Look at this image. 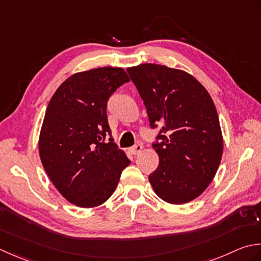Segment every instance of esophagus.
Masks as SVG:
<instances>
[{
    "label": "esophagus",
    "mask_w": 261,
    "mask_h": 261,
    "mask_svg": "<svg viewBox=\"0 0 261 261\" xmlns=\"http://www.w3.org/2000/svg\"><path fill=\"white\" fill-rule=\"evenodd\" d=\"M142 150H143L142 144H136L134 146H132L128 151H129V153L132 154V155H137L138 153L142 152Z\"/></svg>",
    "instance_id": "1"
}]
</instances>
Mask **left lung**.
<instances>
[{
    "instance_id": "obj_1",
    "label": "left lung",
    "mask_w": 261,
    "mask_h": 261,
    "mask_svg": "<svg viewBox=\"0 0 261 261\" xmlns=\"http://www.w3.org/2000/svg\"><path fill=\"white\" fill-rule=\"evenodd\" d=\"M152 128L159 167L148 175L155 194L169 204H185L204 193L223 153L219 115L210 93L189 73L144 63L127 68Z\"/></svg>"
}]
</instances>
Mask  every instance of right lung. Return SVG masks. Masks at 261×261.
<instances>
[{"mask_svg": "<svg viewBox=\"0 0 261 261\" xmlns=\"http://www.w3.org/2000/svg\"><path fill=\"white\" fill-rule=\"evenodd\" d=\"M129 82L124 68L98 67L73 74L53 95L39 135L45 171L71 204L92 208L108 200L130 161L111 136L107 101Z\"/></svg>", "mask_w": 261, "mask_h": 261, "instance_id": "right-lung-1", "label": "right lung"}]
</instances>
